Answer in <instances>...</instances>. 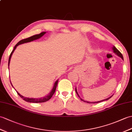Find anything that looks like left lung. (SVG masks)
Returning a JSON list of instances; mask_svg holds the SVG:
<instances>
[{"instance_id": "left-lung-1", "label": "left lung", "mask_w": 132, "mask_h": 132, "mask_svg": "<svg viewBox=\"0 0 132 132\" xmlns=\"http://www.w3.org/2000/svg\"><path fill=\"white\" fill-rule=\"evenodd\" d=\"M112 50H113V52H114V53H115L116 55H117V56H118L119 57H120V58H121V59L123 60L124 59H123V57H122V54L120 53V51H118V50H117V48H116L115 46H114V47H113L112 48ZM75 92H76V94H78V96H79V97L80 98V100H81V101H84V102H87V103H98V102H102V101H107V100H109L110 98H111L112 96H111V97H109V98H106V99H105V100H101V101H97V102H89V101H84V100H82V98H81L80 97V96H79V94H78V92H77V90H76V88H75Z\"/></svg>"}]
</instances>
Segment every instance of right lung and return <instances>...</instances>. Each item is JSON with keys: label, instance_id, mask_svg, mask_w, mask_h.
Masks as SVG:
<instances>
[{"label": "right lung", "instance_id": "add662e5", "mask_svg": "<svg viewBox=\"0 0 132 132\" xmlns=\"http://www.w3.org/2000/svg\"><path fill=\"white\" fill-rule=\"evenodd\" d=\"M45 33H46V32H42L40 34H36V35H33V36H31V37H29L28 38L22 39V40H20L19 42H18V43L14 46L13 50L12 51V52H11V53L10 54V58H9V60H8V66H10V61H11L12 55V54H13L14 50H16V48H17V47L18 45H19L20 44H23V43H26L31 42L32 41L35 40H36V39H38L39 38H40L41 37H42V36L45 34ZM10 81H11V80H10ZM58 81H59V80H57L56 81V82H54L53 88H52V89L51 91V92L49 93L47 95V96H46L43 97H42V98H33L25 97L22 96V95H21V94H20L17 91V93L21 98H22L24 101H26V102H31V103H42V102H46V101H48L49 100H50L51 98V97H52V96H53V94L54 93L55 91H56V87H57V84H58ZM11 85H12V83H11ZM12 87H13V85H12Z\"/></svg>", "mask_w": 132, "mask_h": 132}]
</instances>
